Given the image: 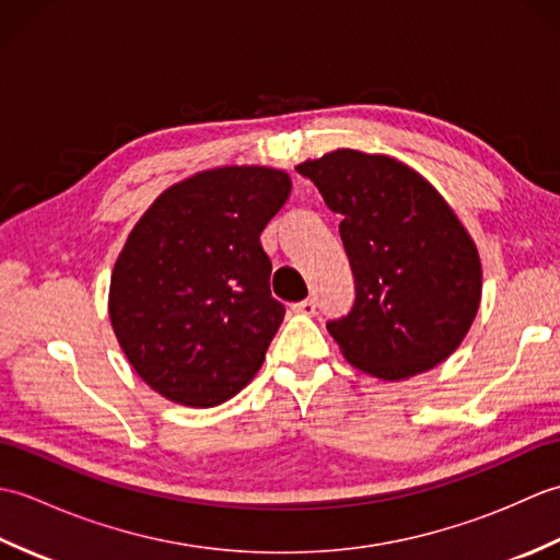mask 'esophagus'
Instances as JSON below:
<instances>
[{
  "label": "esophagus",
  "instance_id": "obj_1",
  "mask_svg": "<svg viewBox=\"0 0 560 560\" xmlns=\"http://www.w3.org/2000/svg\"><path fill=\"white\" fill-rule=\"evenodd\" d=\"M291 311L299 313V315H315L317 313V303H315V299H305L301 303H293Z\"/></svg>",
  "mask_w": 560,
  "mask_h": 560
}]
</instances>
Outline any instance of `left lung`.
Segmentation results:
<instances>
[{
    "label": "left lung",
    "mask_w": 560,
    "mask_h": 560,
    "mask_svg": "<svg viewBox=\"0 0 560 560\" xmlns=\"http://www.w3.org/2000/svg\"><path fill=\"white\" fill-rule=\"evenodd\" d=\"M295 171L341 217L355 301L327 329L347 361L380 380L443 363L481 303V259L455 211L425 177L380 153L337 149Z\"/></svg>",
    "instance_id": "obj_1"
}]
</instances>
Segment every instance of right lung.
I'll return each instance as SVG.
<instances>
[{
    "label": "right lung",
    "instance_id": "obj_1",
    "mask_svg": "<svg viewBox=\"0 0 560 560\" xmlns=\"http://www.w3.org/2000/svg\"><path fill=\"white\" fill-rule=\"evenodd\" d=\"M291 195L265 165H225L165 189L129 233L110 279V323L137 375L185 407L235 397L283 319L259 233Z\"/></svg>",
    "mask_w": 560,
    "mask_h": 560
}]
</instances>
